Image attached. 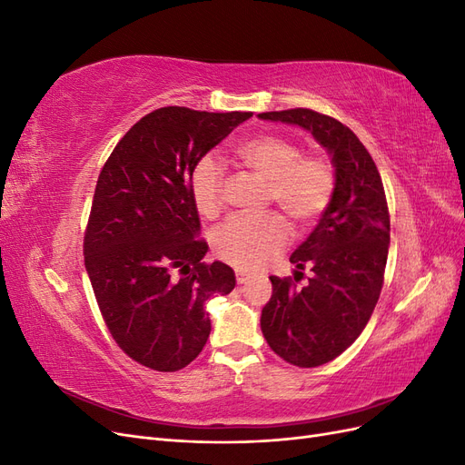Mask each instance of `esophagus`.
<instances>
[{"instance_id": "34e87169", "label": "esophagus", "mask_w": 465, "mask_h": 465, "mask_svg": "<svg viewBox=\"0 0 465 465\" xmlns=\"http://www.w3.org/2000/svg\"><path fill=\"white\" fill-rule=\"evenodd\" d=\"M248 279H250V275H248V273H244V272H236V283H238V285H244V283H248Z\"/></svg>"}]
</instances>
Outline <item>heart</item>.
<instances>
[{"label":"heart","instance_id":"heart-1","mask_svg":"<svg viewBox=\"0 0 465 465\" xmlns=\"http://www.w3.org/2000/svg\"><path fill=\"white\" fill-rule=\"evenodd\" d=\"M246 168L265 180V202L277 203L294 227L316 223L331 202L335 173L328 159L302 154L292 139L279 134H260L234 149ZM223 164L203 154L190 171V198L203 217H217L223 207ZM289 242V223L270 211L263 215H234L213 232L215 254L238 270H258Z\"/></svg>","mask_w":465,"mask_h":465}]
</instances>
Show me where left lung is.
Returning <instances> with one entry per match:
<instances>
[{
	"mask_svg": "<svg viewBox=\"0 0 465 465\" xmlns=\"http://www.w3.org/2000/svg\"><path fill=\"white\" fill-rule=\"evenodd\" d=\"M260 118L308 130L335 166L331 202L291 256V263L299 270L311 265L314 275L304 287L294 283L299 277L272 275L273 292L260 320L267 345L281 359L312 369L340 357L372 316L388 260V202L371 153L340 120L311 108L263 112Z\"/></svg>",
	"mask_w": 465,
	"mask_h": 465,
	"instance_id": "left-lung-1",
	"label": "left lung"
}]
</instances>
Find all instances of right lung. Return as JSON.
<instances>
[{
  "instance_id": "add662e5",
  "label": "right lung",
  "mask_w": 465,
  "mask_h": 465,
  "mask_svg": "<svg viewBox=\"0 0 465 465\" xmlns=\"http://www.w3.org/2000/svg\"><path fill=\"white\" fill-rule=\"evenodd\" d=\"M252 112L164 106L143 116L110 153L96 180L83 238L85 267L112 340L147 369L174 372L202 353L205 302L234 289V272L202 262L193 163Z\"/></svg>"
}]
</instances>
